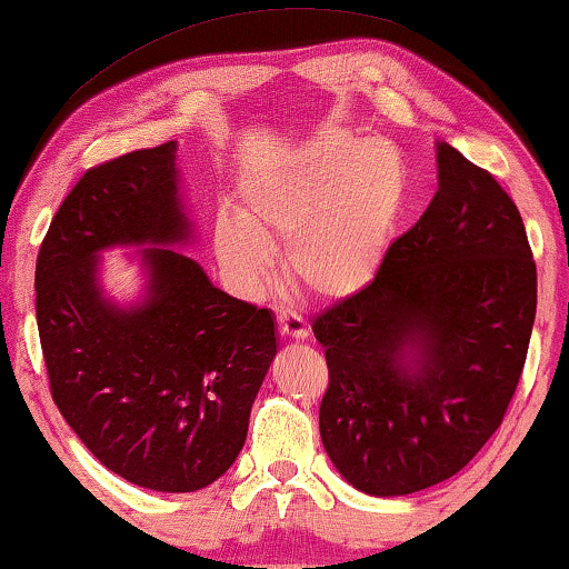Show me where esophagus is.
<instances>
[{
    "mask_svg": "<svg viewBox=\"0 0 569 569\" xmlns=\"http://www.w3.org/2000/svg\"><path fill=\"white\" fill-rule=\"evenodd\" d=\"M277 326H279V333L287 336V339H298L305 341L310 336V328L305 320L298 316V312L287 310V308H279L277 310Z\"/></svg>",
    "mask_w": 569,
    "mask_h": 569,
    "instance_id": "obj_1",
    "label": "esophagus"
}]
</instances>
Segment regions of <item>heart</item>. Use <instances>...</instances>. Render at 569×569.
I'll return each mask as SVG.
<instances>
[{
	"label": "heart",
	"mask_w": 569,
	"mask_h": 569,
	"mask_svg": "<svg viewBox=\"0 0 569 569\" xmlns=\"http://www.w3.org/2000/svg\"><path fill=\"white\" fill-rule=\"evenodd\" d=\"M408 194V159L392 141L320 133L243 184L238 212L216 218V253L241 290L259 292L284 241L287 274L300 290L351 298L380 271Z\"/></svg>",
	"instance_id": "1"
}]
</instances>
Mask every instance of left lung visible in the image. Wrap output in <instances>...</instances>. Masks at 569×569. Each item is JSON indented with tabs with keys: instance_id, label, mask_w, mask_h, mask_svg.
<instances>
[{
	"instance_id": "1",
	"label": "left lung",
	"mask_w": 569,
	"mask_h": 569,
	"mask_svg": "<svg viewBox=\"0 0 569 569\" xmlns=\"http://www.w3.org/2000/svg\"><path fill=\"white\" fill-rule=\"evenodd\" d=\"M537 316V264L503 187L439 143V189L377 277L312 320L320 439L367 496L457 475L503 423Z\"/></svg>"
}]
</instances>
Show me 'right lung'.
Listing matches in <instances>:
<instances>
[{
	"mask_svg": "<svg viewBox=\"0 0 569 569\" xmlns=\"http://www.w3.org/2000/svg\"><path fill=\"white\" fill-rule=\"evenodd\" d=\"M174 153L169 141L84 171L40 243L36 316L53 402L84 447L141 488L194 492L243 449L277 336L267 308L171 249L143 251L141 305L102 298V249L187 241Z\"/></svg>",
	"mask_w": 569,
	"mask_h": 569,
	"instance_id": "right-lung-1",
	"label": "right lung"
}]
</instances>
